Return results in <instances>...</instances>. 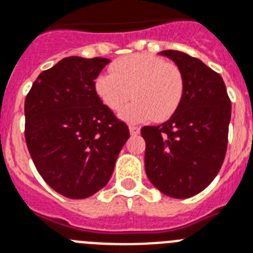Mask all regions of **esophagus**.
Returning <instances> with one entry per match:
<instances>
[{
	"mask_svg": "<svg viewBox=\"0 0 253 253\" xmlns=\"http://www.w3.org/2000/svg\"><path fill=\"white\" fill-rule=\"evenodd\" d=\"M130 133L132 136H136L140 133V127L137 126H130Z\"/></svg>",
	"mask_w": 253,
	"mask_h": 253,
	"instance_id": "1",
	"label": "esophagus"
}]
</instances>
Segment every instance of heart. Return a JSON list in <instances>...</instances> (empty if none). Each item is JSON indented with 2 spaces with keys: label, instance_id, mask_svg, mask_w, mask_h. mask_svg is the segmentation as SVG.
Returning <instances> with one entry per match:
<instances>
[{
  "label": "heart",
  "instance_id": "b5f03b06",
  "mask_svg": "<svg viewBox=\"0 0 253 253\" xmlns=\"http://www.w3.org/2000/svg\"><path fill=\"white\" fill-rule=\"evenodd\" d=\"M95 92L108 109L118 112L132 94L134 101L121 112L127 123L167 121L184 95V77L175 64L150 54H133L117 59L112 73L95 81Z\"/></svg>",
  "mask_w": 253,
  "mask_h": 253
}]
</instances>
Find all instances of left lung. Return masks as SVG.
<instances>
[{"label":"left lung","instance_id":"left-lung-1","mask_svg":"<svg viewBox=\"0 0 253 253\" xmlns=\"http://www.w3.org/2000/svg\"><path fill=\"white\" fill-rule=\"evenodd\" d=\"M177 65L184 77L179 108L159 126H145V172L171 198H190L215 179L228 146L231 103L221 76L185 52H158Z\"/></svg>","mask_w":253,"mask_h":253}]
</instances>
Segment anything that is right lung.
Listing matches in <instances>:
<instances>
[{
  "label": "right lung",
  "mask_w": 253,
  "mask_h": 253,
  "mask_svg": "<svg viewBox=\"0 0 253 253\" xmlns=\"http://www.w3.org/2000/svg\"><path fill=\"white\" fill-rule=\"evenodd\" d=\"M109 59L64 58L42 72L24 105L25 141L36 169L51 188L84 199L107 185L130 137L95 92Z\"/></svg>",
  "instance_id": "1"
}]
</instances>
